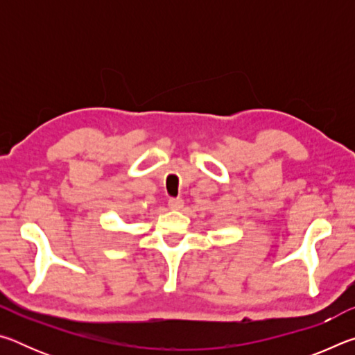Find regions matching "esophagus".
Here are the masks:
<instances>
[{
    "instance_id": "obj_1",
    "label": "esophagus",
    "mask_w": 355,
    "mask_h": 355,
    "mask_svg": "<svg viewBox=\"0 0 355 355\" xmlns=\"http://www.w3.org/2000/svg\"><path fill=\"white\" fill-rule=\"evenodd\" d=\"M184 205V202L182 199H169V208L171 209H182Z\"/></svg>"
}]
</instances>
